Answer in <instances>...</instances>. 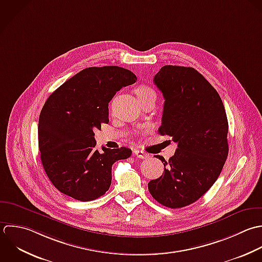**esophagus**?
<instances>
[{"mask_svg":"<svg viewBox=\"0 0 262 262\" xmlns=\"http://www.w3.org/2000/svg\"><path fill=\"white\" fill-rule=\"evenodd\" d=\"M134 155L137 156L138 158H141V159H146L149 157V155L141 150H134Z\"/></svg>","mask_w":262,"mask_h":262,"instance_id":"esophagus-1","label":"esophagus"}]
</instances>
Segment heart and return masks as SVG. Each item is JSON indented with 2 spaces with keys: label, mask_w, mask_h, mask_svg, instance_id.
Masks as SVG:
<instances>
[{
  "label": "heart",
  "mask_w": 262,
  "mask_h": 262,
  "mask_svg": "<svg viewBox=\"0 0 262 262\" xmlns=\"http://www.w3.org/2000/svg\"><path fill=\"white\" fill-rule=\"evenodd\" d=\"M135 93H136L137 98H138L140 103H142L144 101H147V100H150V99L155 100V98H156V94H155L154 90L151 89L148 85H145V84L139 85L135 90Z\"/></svg>",
  "instance_id": "1"
}]
</instances>
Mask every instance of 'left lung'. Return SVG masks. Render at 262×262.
Masks as SVG:
<instances>
[{
	"label": "left lung",
	"mask_w": 262,
	"mask_h": 262,
	"mask_svg": "<svg viewBox=\"0 0 262 262\" xmlns=\"http://www.w3.org/2000/svg\"><path fill=\"white\" fill-rule=\"evenodd\" d=\"M164 97L158 129L178 144L172 157L156 155L164 173L148 184L152 197L169 208L201 198L216 182L229 154V123L216 90L192 67L165 65L154 76Z\"/></svg>",
	"instance_id": "1"
}]
</instances>
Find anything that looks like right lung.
Returning <instances> with one entry per match:
<instances>
[{
    "label": "right lung",
    "mask_w": 262,
    "mask_h": 262,
    "mask_svg": "<svg viewBox=\"0 0 262 262\" xmlns=\"http://www.w3.org/2000/svg\"><path fill=\"white\" fill-rule=\"evenodd\" d=\"M137 76L118 66L89 67L66 80L46 101L38 119V149L55 188L79 201L95 200L111 185L112 165L132 150L96 149L95 133L109 122L108 103Z\"/></svg>",
    "instance_id": "right-lung-1"
}]
</instances>
